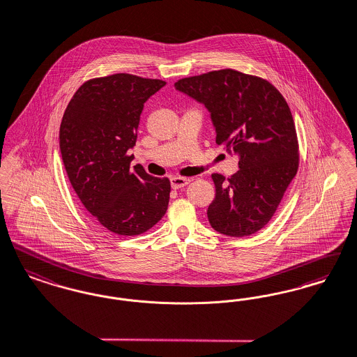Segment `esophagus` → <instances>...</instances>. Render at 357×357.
Instances as JSON below:
<instances>
[{"label":"esophagus","instance_id":"esophagus-1","mask_svg":"<svg viewBox=\"0 0 357 357\" xmlns=\"http://www.w3.org/2000/svg\"><path fill=\"white\" fill-rule=\"evenodd\" d=\"M190 183L189 178H184V177H172L170 178V185L173 189H178V188H183L184 185H187Z\"/></svg>","mask_w":357,"mask_h":357}]
</instances>
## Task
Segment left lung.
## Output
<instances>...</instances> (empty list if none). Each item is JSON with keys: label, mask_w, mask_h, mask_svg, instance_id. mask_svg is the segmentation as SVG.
Listing matches in <instances>:
<instances>
[{"label": "left lung", "mask_w": 357, "mask_h": 357, "mask_svg": "<svg viewBox=\"0 0 357 357\" xmlns=\"http://www.w3.org/2000/svg\"><path fill=\"white\" fill-rule=\"evenodd\" d=\"M174 87L206 106L216 144L239 157V170L229 178L212 174L209 225L234 238L258 232L275 213L300 162L284 98L262 77L229 68L180 79Z\"/></svg>", "instance_id": "left-lung-1"}]
</instances>
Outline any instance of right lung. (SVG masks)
Segmentation results:
<instances>
[{"instance_id":"add662e5","label":"right lung","mask_w":357,"mask_h":357,"mask_svg":"<svg viewBox=\"0 0 357 357\" xmlns=\"http://www.w3.org/2000/svg\"><path fill=\"white\" fill-rule=\"evenodd\" d=\"M167 83L130 74L95 77L70 100L59 144L70 183L84 208L116 235L146 232L165 215L170 181L130 167L144 103Z\"/></svg>"}]
</instances>
